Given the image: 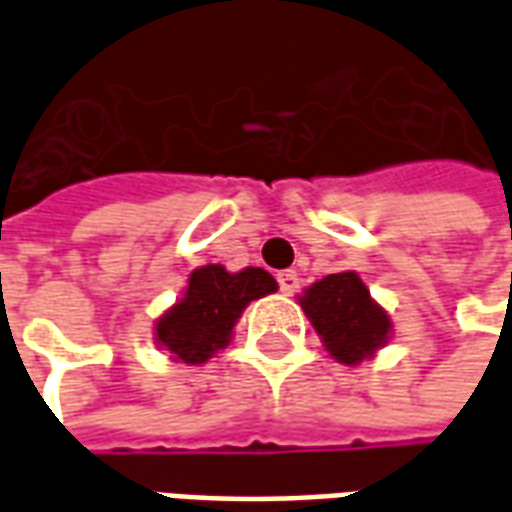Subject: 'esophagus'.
I'll use <instances>...</instances> for the list:
<instances>
[{
	"label": "esophagus",
	"instance_id": "34e87169",
	"mask_svg": "<svg viewBox=\"0 0 512 512\" xmlns=\"http://www.w3.org/2000/svg\"><path fill=\"white\" fill-rule=\"evenodd\" d=\"M277 282H279V290H282V293H288V296H293V293L299 290V274H296V271H279Z\"/></svg>",
	"mask_w": 512,
	"mask_h": 512
}]
</instances>
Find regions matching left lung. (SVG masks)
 <instances>
[{
    "mask_svg": "<svg viewBox=\"0 0 512 512\" xmlns=\"http://www.w3.org/2000/svg\"><path fill=\"white\" fill-rule=\"evenodd\" d=\"M301 307L321 334L326 351L343 362L359 365L362 359L384 348L392 332V321L354 271L329 274L304 290Z\"/></svg>",
    "mask_w": 512,
    "mask_h": 512,
    "instance_id": "8db88e82",
    "label": "left lung"
}]
</instances>
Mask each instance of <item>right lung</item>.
<instances>
[{
    "instance_id": "obj_1",
    "label": "right lung",
    "mask_w": 512,
    "mask_h": 512,
    "mask_svg": "<svg viewBox=\"0 0 512 512\" xmlns=\"http://www.w3.org/2000/svg\"><path fill=\"white\" fill-rule=\"evenodd\" d=\"M274 290L277 279L263 268L249 266L238 274L213 263L194 268L183 299L156 321L158 348L186 365H202L230 343L246 304Z\"/></svg>"
}]
</instances>
